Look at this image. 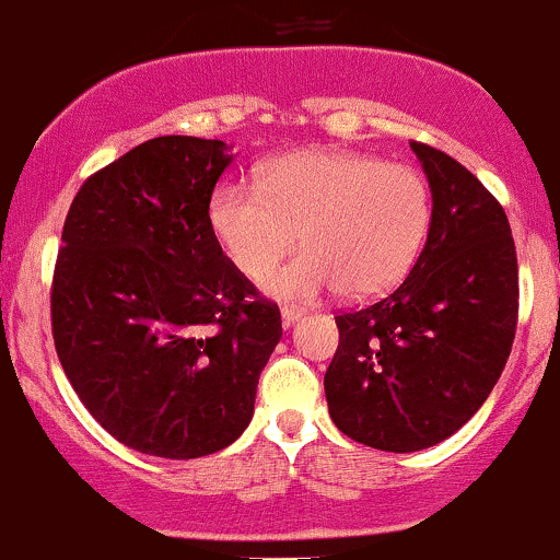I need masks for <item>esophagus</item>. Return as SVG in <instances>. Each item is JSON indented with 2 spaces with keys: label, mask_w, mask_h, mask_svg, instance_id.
I'll return each instance as SVG.
<instances>
[{
  "label": "esophagus",
  "mask_w": 560,
  "mask_h": 560,
  "mask_svg": "<svg viewBox=\"0 0 560 560\" xmlns=\"http://www.w3.org/2000/svg\"><path fill=\"white\" fill-rule=\"evenodd\" d=\"M280 317H282V326H291V323H296V320H302L304 317V312L302 310H296V306H282L280 310Z\"/></svg>",
  "instance_id": "obj_1"
}]
</instances>
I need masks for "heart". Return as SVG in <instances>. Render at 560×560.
<instances>
[{
  "instance_id": "b5f03b06",
  "label": "heart",
  "mask_w": 560,
  "mask_h": 560,
  "mask_svg": "<svg viewBox=\"0 0 560 560\" xmlns=\"http://www.w3.org/2000/svg\"><path fill=\"white\" fill-rule=\"evenodd\" d=\"M430 224L419 171L365 154L304 149L267 162L258 186L224 184L210 226L245 278H261L296 245L304 254L264 278L280 299H315L339 288L378 296L417 258Z\"/></svg>"
}]
</instances>
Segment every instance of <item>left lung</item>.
<instances>
[{
  "instance_id": "obj_1",
  "label": "left lung",
  "mask_w": 560,
  "mask_h": 560,
  "mask_svg": "<svg viewBox=\"0 0 560 560\" xmlns=\"http://www.w3.org/2000/svg\"><path fill=\"white\" fill-rule=\"evenodd\" d=\"M432 191L427 243L387 296L336 315L334 424L378 451L430 448L483 406L518 326V256L504 208L462 162L411 141Z\"/></svg>"
}]
</instances>
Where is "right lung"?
Wrapping results in <instances>:
<instances>
[{
	"mask_svg": "<svg viewBox=\"0 0 560 560\" xmlns=\"http://www.w3.org/2000/svg\"><path fill=\"white\" fill-rule=\"evenodd\" d=\"M224 141L160 136L77 191L50 288L71 387L141 454L197 459L237 441L282 336L278 304L224 256L210 197Z\"/></svg>",
	"mask_w": 560,
	"mask_h": 560,
	"instance_id": "add662e5",
	"label": "right lung"
}]
</instances>
